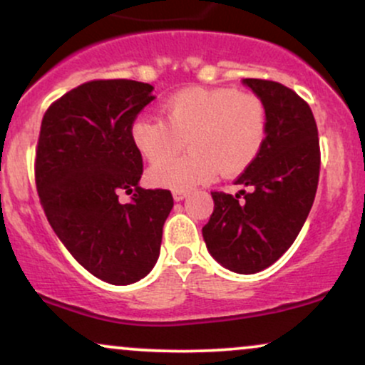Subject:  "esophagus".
Wrapping results in <instances>:
<instances>
[{
  "label": "esophagus",
  "instance_id": "esophagus-1",
  "mask_svg": "<svg viewBox=\"0 0 365 365\" xmlns=\"http://www.w3.org/2000/svg\"><path fill=\"white\" fill-rule=\"evenodd\" d=\"M187 195H188V192H178V190H175V192H173V199H175V202H180V200L185 199Z\"/></svg>",
  "mask_w": 365,
  "mask_h": 365
}]
</instances>
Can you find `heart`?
I'll list each match as a JSON object with an SVG mask.
<instances>
[{"mask_svg":"<svg viewBox=\"0 0 365 365\" xmlns=\"http://www.w3.org/2000/svg\"><path fill=\"white\" fill-rule=\"evenodd\" d=\"M161 113L163 120L142 116L130 127L135 149L156 163L148 171L154 187L187 192L211 182L220 171L235 177L252 165L266 142V106L250 92L190 87L170 96ZM183 140L191 153L170 160Z\"/></svg>","mask_w":365,"mask_h":365,"instance_id":"obj_1","label":"heart"}]
</instances>
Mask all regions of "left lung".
I'll list each match as a JSON object with an SVG mask.
<instances>
[{
	"label": "left lung",
	"instance_id": "1",
	"mask_svg": "<svg viewBox=\"0 0 365 365\" xmlns=\"http://www.w3.org/2000/svg\"><path fill=\"white\" fill-rule=\"evenodd\" d=\"M242 82L266 106V142L235 182L247 192H211L215 211L202 237L221 266L254 274L278 261L302 230L316 197L321 154L316 120L300 96L278 82Z\"/></svg>",
	"mask_w": 365,
	"mask_h": 365
}]
</instances>
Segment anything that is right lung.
<instances>
[{"mask_svg": "<svg viewBox=\"0 0 365 365\" xmlns=\"http://www.w3.org/2000/svg\"><path fill=\"white\" fill-rule=\"evenodd\" d=\"M153 89L125 78L82 83L41 123L36 185L46 217L77 262L111 284L150 273L173 207L170 190L139 185L142 156L130 137ZM121 190L133 194L127 205L118 200Z\"/></svg>", "mask_w": 365, "mask_h": 365, "instance_id": "add662e5", "label": "right lung"}]
</instances>
